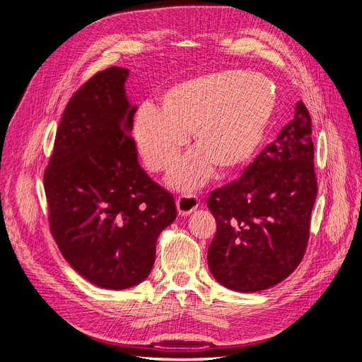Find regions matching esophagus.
I'll list each match as a JSON object with an SVG mask.
<instances>
[{
    "label": "esophagus",
    "mask_w": 362,
    "mask_h": 362,
    "mask_svg": "<svg viewBox=\"0 0 362 362\" xmlns=\"http://www.w3.org/2000/svg\"><path fill=\"white\" fill-rule=\"evenodd\" d=\"M198 206H199V199L196 198V196H193V194L178 196L177 208H178V213L181 216L192 214L194 210H198Z\"/></svg>",
    "instance_id": "esophagus-1"
}]
</instances>
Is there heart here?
Here are the masks:
<instances>
[{"label":"heart","mask_w":362,"mask_h":362,"mask_svg":"<svg viewBox=\"0 0 362 362\" xmlns=\"http://www.w3.org/2000/svg\"><path fill=\"white\" fill-rule=\"evenodd\" d=\"M276 98L264 75L221 71L168 87L157 108L141 105L131 137L152 172H168L190 134L193 152L175 168L170 185L198 189L216 170L229 177L246 168L264 140Z\"/></svg>","instance_id":"b5f03b06"}]
</instances>
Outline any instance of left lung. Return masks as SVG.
I'll list each match as a JSON object with an SVG mask.
<instances>
[{
	"mask_svg": "<svg viewBox=\"0 0 362 362\" xmlns=\"http://www.w3.org/2000/svg\"><path fill=\"white\" fill-rule=\"evenodd\" d=\"M311 117L302 101L237 181L210 193L217 231L208 266L223 287L254 293L290 276L303 258L317 196Z\"/></svg>",
	"mask_w": 362,
	"mask_h": 362,
	"instance_id": "8db88e82",
	"label": "left lung"
}]
</instances>
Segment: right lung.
<instances>
[{
	"mask_svg": "<svg viewBox=\"0 0 362 362\" xmlns=\"http://www.w3.org/2000/svg\"><path fill=\"white\" fill-rule=\"evenodd\" d=\"M124 68L98 72L68 103L45 170L51 233L69 266L93 286L145 281L158 235L177 218L173 196L137 161Z\"/></svg>",
	"mask_w": 362,
	"mask_h": 362,
	"instance_id": "right-lung-1",
	"label": "right lung"
}]
</instances>
